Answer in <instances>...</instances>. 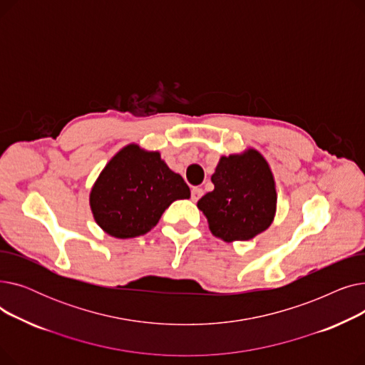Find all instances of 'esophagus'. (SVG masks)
<instances>
[{"mask_svg": "<svg viewBox=\"0 0 365 365\" xmlns=\"http://www.w3.org/2000/svg\"><path fill=\"white\" fill-rule=\"evenodd\" d=\"M202 195H204V190L198 186L192 187V190H190V198H192V201H198Z\"/></svg>", "mask_w": 365, "mask_h": 365, "instance_id": "obj_1", "label": "esophagus"}]
</instances>
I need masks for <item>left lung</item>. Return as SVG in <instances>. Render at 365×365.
<instances>
[{
    "instance_id": "left-lung-1",
    "label": "left lung",
    "mask_w": 365,
    "mask_h": 365,
    "mask_svg": "<svg viewBox=\"0 0 365 365\" xmlns=\"http://www.w3.org/2000/svg\"><path fill=\"white\" fill-rule=\"evenodd\" d=\"M212 182L215 189L197 205L215 237L226 242L247 241L271 226L277 190L269 164L260 152L248 149L222 157Z\"/></svg>"
}]
</instances>
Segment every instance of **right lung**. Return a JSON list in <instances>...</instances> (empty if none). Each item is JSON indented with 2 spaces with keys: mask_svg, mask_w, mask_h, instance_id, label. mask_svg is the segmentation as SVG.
<instances>
[{
  "mask_svg": "<svg viewBox=\"0 0 365 365\" xmlns=\"http://www.w3.org/2000/svg\"><path fill=\"white\" fill-rule=\"evenodd\" d=\"M189 197V186L167 167L160 152L128 145L102 170L90 207L106 234L124 240L149 232L173 201Z\"/></svg>",
  "mask_w": 365,
  "mask_h": 365,
  "instance_id": "1",
  "label": "right lung"
}]
</instances>
